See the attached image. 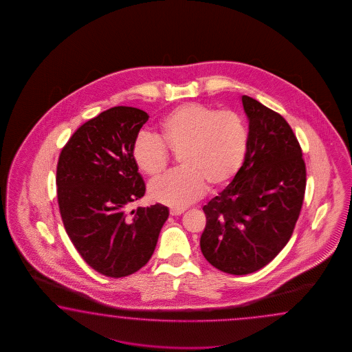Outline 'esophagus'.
Masks as SVG:
<instances>
[{"instance_id": "esophagus-1", "label": "esophagus", "mask_w": 352, "mask_h": 352, "mask_svg": "<svg viewBox=\"0 0 352 352\" xmlns=\"http://www.w3.org/2000/svg\"><path fill=\"white\" fill-rule=\"evenodd\" d=\"M184 211H185V209H181V208H173V209H170V214H171L173 217H177V215L184 214Z\"/></svg>"}]
</instances>
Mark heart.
<instances>
[{"mask_svg": "<svg viewBox=\"0 0 352 352\" xmlns=\"http://www.w3.org/2000/svg\"><path fill=\"white\" fill-rule=\"evenodd\" d=\"M249 135L243 117L201 103H185L158 124V138L135 137L132 158L141 173L152 179L164 173L170 153H179V171L156 179L148 187L151 199L182 208L196 201L206 187H224L238 175L247 156Z\"/></svg>", "mask_w": 352, "mask_h": 352, "instance_id": "obj_1", "label": "heart"}]
</instances>
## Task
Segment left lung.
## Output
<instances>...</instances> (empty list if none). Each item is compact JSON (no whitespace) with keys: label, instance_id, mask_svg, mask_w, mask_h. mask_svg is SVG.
Here are the masks:
<instances>
[{"label":"left lung","instance_id":"left-lung-1","mask_svg":"<svg viewBox=\"0 0 352 352\" xmlns=\"http://www.w3.org/2000/svg\"><path fill=\"white\" fill-rule=\"evenodd\" d=\"M249 120L244 164L202 210L200 248L221 272L244 276L272 262L292 236L306 191V164L288 122L243 96Z\"/></svg>","mask_w":352,"mask_h":352}]
</instances>
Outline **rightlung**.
<instances>
[{
    "label": "right lung",
    "instance_id": "right-lung-1",
    "mask_svg": "<svg viewBox=\"0 0 352 352\" xmlns=\"http://www.w3.org/2000/svg\"><path fill=\"white\" fill-rule=\"evenodd\" d=\"M133 107H113L69 138L56 166V194L67 236L93 270L122 278L141 270L157 244L168 209L131 210L146 192L132 144L148 120Z\"/></svg>",
    "mask_w": 352,
    "mask_h": 352
}]
</instances>
